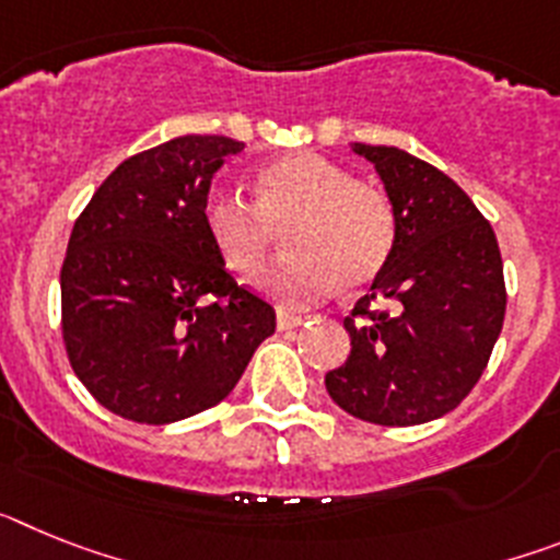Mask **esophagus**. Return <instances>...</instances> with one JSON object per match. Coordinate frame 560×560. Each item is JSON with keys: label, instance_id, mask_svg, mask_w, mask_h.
<instances>
[{"label": "esophagus", "instance_id": "obj_1", "mask_svg": "<svg viewBox=\"0 0 560 560\" xmlns=\"http://www.w3.org/2000/svg\"><path fill=\"white\" fill-rule=\"evenodd\" d=\"M305 319H308V316L289 314V311H280V314H277V328H280V330H291V328H296V325H303Z\"/></svg>", "mask_w": 560, "mask_h": 560}]
</instances>
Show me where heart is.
<instances>
[{"label":"heart","instance_id":"heart-1","mask_svg":"<svg viewBox=\"0 0 560 560\" xmlns=\"http://www.w3.org/2000/svg\"><path fill=\"white\" fill-rule=\"evenodd\" d=\"M210 244L230 271L255 277L275 235L291 252L264 280L283 303H314L336 285L373 283L395 246V210L387 192L355 182L314 151L285 153L255 176V205L237 192L212 190L201 205Z\"/></svg>","mask_w":560,"mask_h":560}]
</instances>
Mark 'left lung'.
<instances>
[{
  "instance_id": "obj_1",
  "label": "left lung",
  "mask_w": 560,
  "mask_h": 560,
  "mask_svg": "<svg viewBox=\"0 0 560 560\" xmlns=\"http://www.w3.org/2000/svg\"><path fill=\"white\" fill-rule=\"evenodd\" d=\"M353 151L384 182L395 246L345 319L350 355L325 387L353 418L415 427L452 412L488 368L508 305L502 255L446 173L400 148L353 142Z\"/></svg>"
}]
</instances>
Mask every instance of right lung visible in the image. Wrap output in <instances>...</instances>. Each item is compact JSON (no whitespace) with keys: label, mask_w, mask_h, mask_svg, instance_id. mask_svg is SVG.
I'll return each mask as SVG.
<instances>
[{"label":"right lung","mask_w":560,"mask_h":560,"mask_svg":"<svg viewBox=\"0 0 560 560\" xmlns=\"http://www.w3.org/2000/svg\"><path fill=\"white\" fill-rule=\"evenodd\" d=\"M244 142L187 133L114 167L61 266L69 364L101 407L162 427L224 400L275 308L235 283L201 224L210 182Z\"/></svg>","instance_id":"obj_1"}]
</instances>
